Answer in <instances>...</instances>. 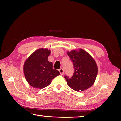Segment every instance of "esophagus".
I'll return each instance as SVG.
<instances>
[{
	"instance_id": "obj_1",
	"label": "esophagus",
	"mask_w": 121,
	"mask_h": 121,
	"mask_svg": "<svg viewBox=\"0 0 121 121\" xmlns=\"http://www.w3.org/2000/svg\"><path fill=\"white\" fill-rule=\"evenodd\" d=\"M59 72H60V73L61 75H63L64 73V70L63 69H59Z\"/></svg>"
}]
</instances>
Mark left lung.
I'll list each match as a JSON object with an SVG mask.
<instances>
[{"label":"left lung","instance_id":"left-lung-1","mask_svg":"<svg viewBox=\"0 0 121 121\" xmlns=\"http://www.w3.org/2000/svg\"><path fill=\"white\" fill-rule=\"evenodd\" d=\"M74 66V72L71 78L65 75L68 86L74 91H83L91 87L95 81L98 68L94 59L86 51L72 50L68 52Z\"/></svg>","mask_w":121,"mask_h":121}]
</instances>
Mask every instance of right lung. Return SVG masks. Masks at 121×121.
Segmentation results:
<instances>
[{"mask_svg": "<svg viewBox=\"0 0 121 121\" xmlns=\"http://www.w3.org/2000/svg\"><path fill=\"white\" fill-rule=\"evenodd\" d=\"M50 50L39 49L30 55L24 65L25 78L30 86L36 88H43L51 83V80L60 75L53 68L52 62L48 60Z\"/></svg>", "mask_w": 121, "mask_h": 121, "instance_id": "add662e5", "label": "right lung"}]
</instances>
